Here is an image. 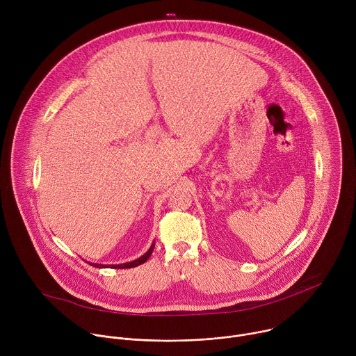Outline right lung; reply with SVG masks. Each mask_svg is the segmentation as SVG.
<instances>
[{
	"mask_svg": "<svg viewBox=\"0 0 356 356\" xmlns=\"http://www.w3.org/2000/svg\"><path fill=\"white\" fill-rule=\"evenodd\" d=\"M154 248H155V242L150 245V248L143 253V255L140 257V258H138V259H135V261H132V262H127V264H121V265H99V264H90V265H92L94 268H114V269H128V268H135V266H139V265H142V264H145L147 259H149V257L152 255V252H154Z\"/></svg>",
	"mask_w": 356,
	"mask_h": 356,
	"instance_id": "obj_1",
	"label": "right lung"
}]
</instances>
